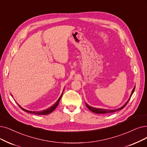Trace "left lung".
<instances>
[{
    "instance_id": "8db88e82",
    "label": "left lung",
    "mask_w": 147,
    "mask_h": 147,
    "mask_svg": "<svg viewBox=\"0 0 147 147\" xmlns=\"http://www.w3.org/2000/svg\"><path fill=\"white\" fill-rule=\"evenodd\" d=\"M134 89H135V87L133 88V90H132V92H131V93L130 97V98H129L128 100L127 101V102H126L124 105H123V106H122V107L119 108V109H116V110H106V109H96V108H94V107H91V106H89V105H88L87 104H86V103H85V104H86V105L88 109H89L90 111H92V112H93V113H99V114H104V113H113V112H115V111H119V110H122V109H124V108L125 107V105L127 104V103L128 102V101H130V98H131V96H132L133 93V92H134Z\"/></svg>"
}]
</instances>
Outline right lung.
Masks as SVG:
<instances>
[{"instance_id":"add662e5","label":"right lung","mask_w":147,"mask_h":147,"mask_svg":"<svg viewBox=\"0 0 147 147\" xmlns=\"http://www.w3.org/2000/svg\"><path fill=\"white\" fill-rule=\"evenodd\" d=\"M62 95H63V93H62V94L61 95L60 97L59 98V99H58V101L55 103V104H54L53 105H52V106H51V107H49V109H46V110H43V111H29V110H25V109H23L22 107H21L20 106V105H19V104H18V105H19V106L23 110H24V111H26V112H28V113H32V114H35V115H48V114L51 113V112H52V111H53L56 109V107H57V105H58V104H59V102H60V99H61V98ZM11 96H13V95H11Z\"/></svg>"}]
</instances>
